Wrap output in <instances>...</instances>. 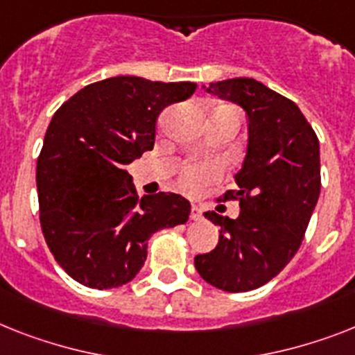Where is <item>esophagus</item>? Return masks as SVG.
<instances>
[{"instance_id":"esophagus-1","label":"esophagus","mask_w":355,"mask_h":355,"mask_svg":"<svg viewBox=\"0 0 355 355\" xmlns=\"http://www.w3.org/2000/svg\"><path fill=\"white\" fill-rule=\"evenodd\" d=\"M190 218L194 219V221H199V219L203 218V210H201V207L192 205V209H190Z\"/></svg>"}]
</instances>
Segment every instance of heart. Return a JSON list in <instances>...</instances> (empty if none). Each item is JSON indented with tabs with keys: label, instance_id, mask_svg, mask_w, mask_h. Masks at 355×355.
<instances>
[{
	"label": "heart",
	"instance_id": "obj_1",
	"mask_svg": "<svg viewBox=\"0 0 355 355\" xmlns=\"http://www.w3.org/2000/svg\"><path fill=\"white\" fill-rule=\"evenodd\" d=\"M216 175H218V168L214 165H190L181 171L180 184L187 192H196L205 181L214 180Z\"/></svg>",
	"mask_w": 355,
	"mask_h": 355
}]
</instances>
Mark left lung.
Returning <instances> with one entry per match:
<instances>
[{"label": "left lung", "instance_id": "obj_1", "mask_svg": "<svg viewBox=\"0 0 355 355\" xmlns=\"http://www.w3.org/2000/svg\"><path fill=\"white\" fill-rule=\"evenodd\" d=\"M203 89L241 107L247 154L234 178L239 216L205 212L219 227L216 248L194 257L196 270L225 292H248L276 277L300 248L321 190L319 141L300 107L252 78Z\"/></svg>", "mask_w": 355, "mask_h": 355}]
</instances>
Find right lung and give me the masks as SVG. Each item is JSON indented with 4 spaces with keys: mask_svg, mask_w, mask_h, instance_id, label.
Segmentation results:
<instances>
[{
    "mask_svg": "<svg viewBox=\"0 0 355 355\" xmlns=\"http://www.w3.org/2000/svg\"><path fill=\"white\" fill-rule=\"evenodd\" d=\"M196 87L116 76L87 85L52 116L36 166L41 230L58 265L81 285H125L145 265L148 237L187 223L183 196L137 199L127 165L154 148L161 110Z\"/></svg>",
    "mask_w": 355,
    "mask_h": 355,
    "instance_id": "add662e5",
    "label": "right lung"
}]
</instances>
